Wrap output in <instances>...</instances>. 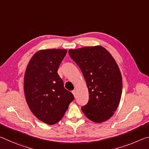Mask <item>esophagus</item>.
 <instances>
[{"instance_id":"esophagus-1","label":"esophagus","mask_w":149,"mask_h":149,"mask_svg":"<svg viewBox=\"0 0 149 149\" xmlns=\"http://www.w3.org/2000/svg\"><path fill=\"white\" fill-rule=\"evenodd\" d=\"M72 94L73 95H74V97H75V95H76V90H72Z\"/></svg>"}]
</instances>
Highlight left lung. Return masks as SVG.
<instances>
[{"label":"left lung","instance_id":"left-lung-1","mask_svg":"<svg viewBox=\"0 0 149 149\" xmlns=\"http://www.w3.org/2000/svg\"><path fill=\"white\" fill-rule=\"evenodd\" d=\"M69 54L82 72L89 92L82 112L95 123L107 120L118 108L122 92V75L116 61L101 46L70 49Z\"/></svg>","mask_w":149,"mask_h":149}]
</instances>
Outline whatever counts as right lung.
<instances>
[{
	"mask_svg": "<svg viewBox=\"0 0 149 149\" xmlns=\"http://www.w3.org/2000/svg\"><path fill=\"white\" fill-rule=\"evenodd\" d=\"M67 49H41L33 55L25 72V97L39 120L53 125L64 116L74 95L65 89L57 70Z\"/></svg>",
	"mask_w": 149,
	"mask_h": 149,
	"instance_id": "add662e5",
	"label": "right lung"
}]
</instances>
